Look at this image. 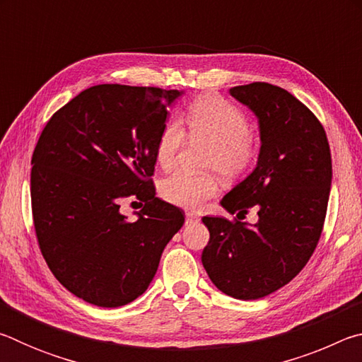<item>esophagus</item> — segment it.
Wrapping results in <instances>:
<instances>
[{
    "label": "esophagus",
    "mask_w": 362,
    "mask_h": 362,
    "mask_svg": "<svg viewBox=\"0 0 362 362\" xmlns=\"http://www.w3.org/2000/svg\"><path fill=\"white\" fill-rule=\"evenodd\" d=\"M185 217H187V223L196 222V220H198V216H196V214H193V212H187Z\"/></svg>",
    "instance_id": "obj_1"
}]
</instances>
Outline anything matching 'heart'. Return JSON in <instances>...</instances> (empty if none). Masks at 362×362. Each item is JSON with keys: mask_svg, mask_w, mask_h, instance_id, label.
Instances as JSON below:
<instances>
[{"mask_svg": "<svg viewBox=\"0 0 362 362\" xmlns=\"http://www.w3.org/2000/svg\"><path fill=\"white\" fill-rule=\"evenodd\" d=\"M185 122L193 137L214 144L207 168L216 169L225 179H236L254 168L259 150L250 139L247 116L240 108L220 97H203L188 108ZM185 142V131L179 119H169L159 131L155 156L159 166L170 169ZM218 192V183L211 174H192L187 170L166 177L159 183V194L168 203L198 209Z\"/></svg>", "mask_w": 362, "mask_h": 362, "instance_id": "obj_1", "label": "heart"}]
</instances>
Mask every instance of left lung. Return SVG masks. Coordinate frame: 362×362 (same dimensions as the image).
Wrapping results in <instances>:
<instances>
[{
  "mask_svg": "<svg viewBox=\"0 0 362 362\" xmlns=\"http://www.w3.org/2000/svg\"><path fill=\"white\" fill-rule=\"evenodd\" d=\"M231 97L259 119L260 153L246 179L220 204L230 214L257 211L259 220L203 217L209 243L201 262L218 291L255 300L281 289L300 273L320 241L332 183L324 127L286 89L250 83Z\"/></svg>",
  "mask_w": 362,
  "mask_h": 362,
  "instance_id": "1",
  "label": "left lung"
}]
</instances>
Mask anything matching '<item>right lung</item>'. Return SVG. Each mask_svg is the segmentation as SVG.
<instances>
[{
    "instance_id": "1",
    "label": "right lung",
    "mask_w": 362,
    "mask_h": 362,
    "mask_svg": "<svg viewBox=\"0 0 362 362\" xmlns=\"http://www.w3.org/2000/svg\"><path fill=\"white\" fill-rule=\"evenodd\" d=\"M182 94L93 86L41 132L30 179L36 238L54 276L84 302L116 308L142 296L185 222L150 180L159 131ZM129 195L144 203L136 223L119 211Z\"/></svg>"
}]
</instances>
